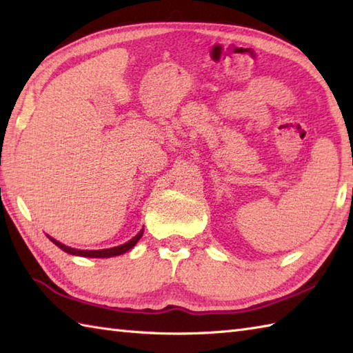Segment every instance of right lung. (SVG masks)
<instances>
[{
	"label": "right lung",
	"instance_id": "1",
	"mask_svg": "<svg viewBox=\"0 0 353 353\" xmlns=\"http://www.w3.org/2000/svg\"><path fill=\"white\" fill-rule=\"evenodd\" d=\"M144 234V229L139 230L138 235H134L130 241H127L125 244H121L118 247H112V249H103V250H79V249H72V247L65 245L62 243H59L57 239L48 236L52 243H54L59 249H62L63 252L70 253V254H76V256H86V258H110V256H118V254H123L125 252H129L132 247L139 241V238Z\"/></svg>",
	"mask_w": 353,
	"mask_h": 353
}]
</instances>
